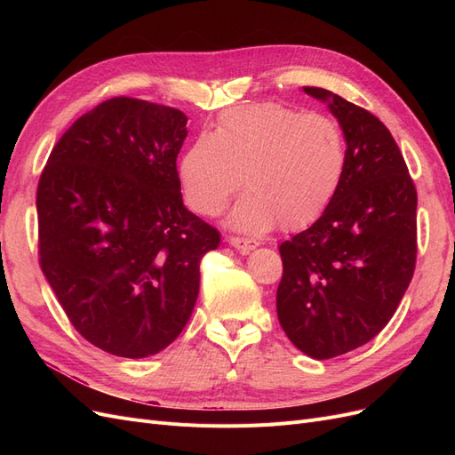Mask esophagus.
Here are the masks:
<instances>
[{"instance_id": "obj_1", "label": "esophagus", "mask_w": 455, "mask_h": 455, "mask_svg": "<svg viewBox=\"0 0 455 455\" xmlns=\"http://www.w3.org/2000/svg\"><path fill=\"white\" fill-rule=\"evenodd\" d=\"M228 241H229L233 246H235L237 251H241V252H251V251H254L256 246L259 244L258 241L249 239V237H229Z\"/></svg>"}]
</instances>
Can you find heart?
<instances>
[{
  "instance_id": "obj_1",
  "label": "heart",
  "mask_w": 455,
  "mask_h": 455,
  "mask_svg": "<svg viewBox=\"0 0 455 455\" xmlns=\"http://www.w3.org/2000/svg\"><path fill=\"white\" fill-rule=\"evenodd\" d=\"M347 169L346 136L323 114H301L277 102L226 109L214 132L194 140L180 159V182L189 206L216 216L243 186L249 191L229 224L266 233L281 222L299 229L334 201Z\"/></svg>"
}]
</instances>
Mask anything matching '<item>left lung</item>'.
Here are the masks:
<instances>
[{
  "label": "left lung",
  "mask_w": 455,
  "mask_h": 455,
  "mask_svg": "<svg viewBox=\"0 0 455 455\" xmlns=\"http://www.w3.org/2000/svg\"><path fill=\"white\" fill-rule=\"evenodd\" d=\"M347 142V169L316 222L279 246V323L313 359L364 346L391 321L416 269L418 194L389 129L319 87Z\"/></svg>",
  "instance_id": "8db88e82"
}]
</instances>
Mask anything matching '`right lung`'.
<instances>
[{
  "label": "right lung",
  "instance_id": "right-lung-1",
  "mask_svg": "<svg viewBox=\"0 0 455 455\" xmlns=\"http://www.w3.org/2000/svg\"><path fill=\"white\" fill-rule=\"evenodd\" d=\"M188 117L131 96L104 100L54 144L37 184L41 271L77 332L125 359L178 338L220 231L182 203Z\"/></svg>",
  "mask_w": 455,
  "mask_h": 455
}]
</instances>
